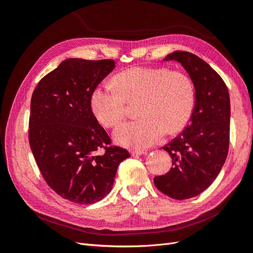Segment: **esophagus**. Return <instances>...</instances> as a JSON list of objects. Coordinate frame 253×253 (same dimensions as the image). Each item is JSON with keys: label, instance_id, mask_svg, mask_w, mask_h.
<instances>
[{"label": "esophagus", "instance_id": "obj_1", "mask_svg": "<svg viewBox=\"0 0 253 253\" xmlns=\"http://www.w3.org/2000/svg\"><path fill=\"white\" fill-rule=\"evenodd\" d=\"M131 154H132V156H138V155L145 154V152L142 151V150H132Z\"/></svg>", "mask_w": 253, "mask_h": 253}]
</instances>
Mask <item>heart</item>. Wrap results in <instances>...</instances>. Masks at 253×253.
I'll list each match as a JSON object with an SVG mask.
<instances>
[{"instance_id":"b5f03b06","label":"heart","mask_w":253,"mask_h":253,"mask_svg":"<svg viewBox=\"0 0 253 253\" xmlns=\"http://www.w3.org/2000/svg\"><path fill=\"white\" fill-rule=\"evenodd\" d=\"M115 83L95 88L90 108L104 126H114L126 114V100L140 99V118L118 126L114 139L125 147L144 149L185 127L194 108V88L188 76L165 67H133L118 74Z\"/></svg>"}]
</instances>
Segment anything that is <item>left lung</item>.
I'll use <instances>...</instances> for the list:
<instances>
[{
	"instance_id": "obj_1",
	"label": "left lung",
	"mask_w": 253,
	"mask_h": 253,
	"mask_svg": "<svg viewBox=\"0 0 253 253\" xmlns=\"http://www.w3.org/2000/svg\"><path fill=\"white\" fill-rule=\"evenodd\" d=\"M165 61L185 68L195 88L189 126L163 148L172 158L171 170L154 177L156 188L174 200L197 196L215 180L228 155L230 98L224 80L203 59L176 50Z\"/></svg>"
}]
</instances>
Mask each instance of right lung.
I'll use <instances>...</instances> for the list:
<instances>
[{"instance_id":"obj_1","label":"right lung","mask_w":253,"mask_h":253,"mask_svg":"<svg viewBox=\"0 0 253 253\" xmlns=\"http://www.w3.org/2000/svg\"><path fill=\"white\" fill-rule=\"evenodd\" d=\"M114 68V60L66 59L33 93L30 149L47 185L76 204H94L108 195L118 166L129 157L126 149L106 147L110 137L90 108L91 94ZM101 147L105 153L97 155Z\"/></svg>"}]
</instances>
